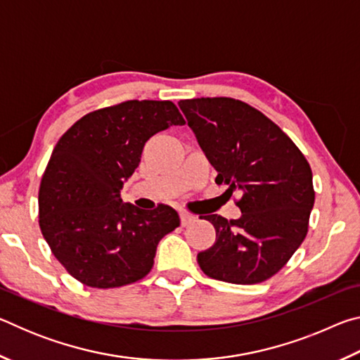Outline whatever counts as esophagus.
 <instances>
[{
    "label": "esophagus",
    "mask_w": 360,
    "mask_h": 360,
    "mask_svg": "<svg viewBox=\"0 0 360 360\" xmlns=\"http://www.w3.org/2000/svg\"><path fill=\"white\" fill-rule=\"evenodd\" d=\"M179 217H181V225H182V227H186V225L192 224L195 221V216L191 214V212H186V211L179 212Z\"/></svg>",
    "instance_id": "esophagus-1"
}]
</instances>
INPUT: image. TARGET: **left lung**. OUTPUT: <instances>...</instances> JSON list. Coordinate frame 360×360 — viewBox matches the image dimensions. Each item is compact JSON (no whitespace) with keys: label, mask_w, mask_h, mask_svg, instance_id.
Listing matches in <instances>:
<instances>
[{"label":"left lung","mask_w":360,"mask_h":360,"mask_svg":"<svg viewBox=\"0 0 360 360\" xmlns=\"http://www.w3.org/2000/svg\"><path fill=\"white\" fill-rule=\"evenodd\" d=\"M188 127L225 193L240 191L241 217L203 216L216 241L198 252L206 276L257 284L288 264L308 233L314 205L311 167L295 143L259 109L229 96L181 100Z\"/></svg>","instance_id":"1"}]
</instances>
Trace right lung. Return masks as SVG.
<instances>
[{
    "label": "right lung",
    "mask_w": 360,
    "mask_h": 360,
    "mask_svg": "<svg viewBox=\"0 0 360 360\" xmlns=\"http://www.w3.org/2000/svg\"><path fill=\"white\" fill-rule=\"evenodd\" d=\"M184 124L173 101L129 100L85 114L58 139L39 186V227L79 283L114 289L152 270L158 241L179 227V216L168 205L124 203L120 191L146 141Z\"/></svg>",
    "instance_id": "right-lung-1"
}]
</instances>
